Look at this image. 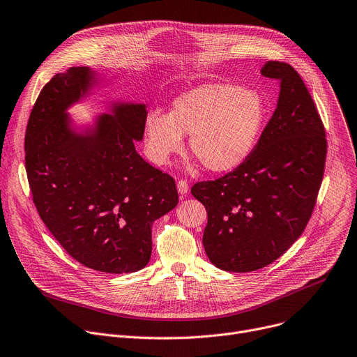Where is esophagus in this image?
<instances>
[{
  "label": "esophagus",
  "instance_id": "obj_1",
  "mask_svg": "<svg viewBox=\"0 0 357 357\" xmlns=\"http://www.w3.org/2000/svg\"><path fill=\"white\" fill-rule=\"evenodd\" d=\"M177 190H178V193L180 195H187L188 193V183L185 181V180H178L177 181Z\"/></svg>",
  "mask_w": 357,
  "mask_h": 357
}]
</instances>
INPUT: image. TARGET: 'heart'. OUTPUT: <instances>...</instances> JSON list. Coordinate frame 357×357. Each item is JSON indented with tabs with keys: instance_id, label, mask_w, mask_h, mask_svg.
<instances>
[{
	"instance_id": "obj_1",
	"label": "heart",
	"mask_w": 357,
	"mask_h": 357,
	"mask_svg": "<svg viewBox=\"0 0 357 357\" xmlns=\"http://www.w3.org/2000/svg\"><path fill=\"white\" fill-rule=\"evenodd\" d=\"M267 116L263 96L230 83L203 84L174 98L169 114L149 113L146 149L155 164L183 149L190 134V150L210 173L240 167L255 150Z\"/></svg>"
}]
</instances>
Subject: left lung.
Listing matches in <instances>:
<instances>
[{
    "instance_id": "obj_1",
    "label": "left lung",
    "mask_w": 357,
    "mask_h": 357,
    "mask_svg": "<svg viewBox=\"0 0 357 357\" xmlns=\"http://www.w3.org/2000/svg\"><path fill=\"white\" fill-rule=\"evenodd\" d=\"M261 74L279 81L280 96L255 150L236 170L191 187L207 210L203 245L210 261L234 273L266 267L303 233L327 153L324 126L298 73L268 61Z\"/></svg>"
}]
</instances>
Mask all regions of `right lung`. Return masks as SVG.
Returning <instances> with one entry per match:
<instances>
[{
  "mask_svg": "<svg viewBox=\"0 0 357 357\" xmlns=\"http://www.w3.org/2000/svg\"><path fill=\"white\" fill-rule=\"evenodd\" d=\"M94 73L71 67L43 87L25 131V170L41 220L77 261L131 273L151 256L153 222L178 203L176 181L135 151L144 104H114L84 134L67 108L86 96Z\"/></svg>",
  "mask_w": 357,
  "mask_h": 357,
  "instance_id": "right-lung-1",
  "label": "right lung"
}]
</instances>
